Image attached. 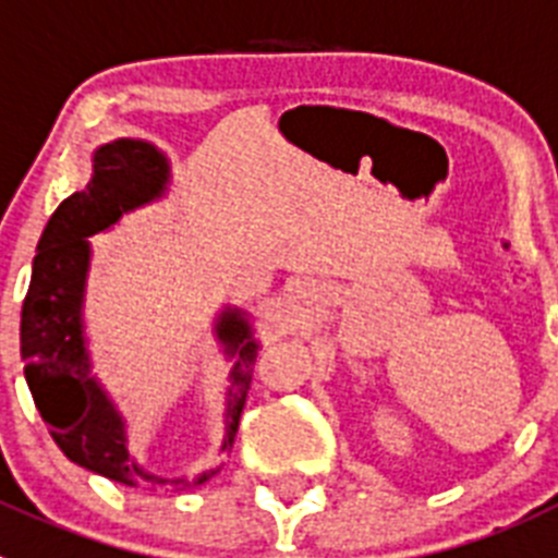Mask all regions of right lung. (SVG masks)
I'll list each match as a JSON object with an SVG mask.
<instances>
[{
  "instance_id": "obj_1",
  "label": "right lung",
  "mask_w": 558,
  "mask_h": 558,
  "mask_svg": "<svg viewBox=\"0 0 558 558\" xmlns=\"http://www.w3.org/2000/svg\"><path fill=\"white\" fill-rule=\"evenodd\" d=\"M167 160L144 142L105 144L94 155V178L83 192L58 205L44 228L38 255L33 260L27 298L22 305V359L24 378L33 391L35 409L52 430L58 448L74 464L105 475L119 484L138 489H189L205 484L210 473L194 481H169L144 473L128 456L122 420L105 400L94 378H88V355L80 328V300H83L88 242L85 235L105 230L122 217V210L147 203L163 189ZM219 336L235 353L233 391L228 403V439L233 448L239 416L247 389L253 384V366L258 344L250 339V328L230 311L219 325Z\"/></svg>"
}]
</instances>
